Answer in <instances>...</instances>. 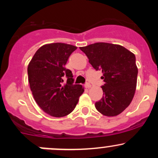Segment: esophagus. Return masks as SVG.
<instances>
[{
  "label": "esophagus",
  "instance_id": "1",
  "mask_svg": "<svg viewBox=\"0 0 158 158\" xmlns=\"http://www.w3.org/2000/svg\"><path fill=\"white\" fill-rule=\"evenodd\" d=\"M85 87L86 89H90L91 87H92V85H91V84L89 83V82H86V83L85 84Z\"/></svg>",
  "mask_w": 158,
  "mask_h": 158
}]
</instances>
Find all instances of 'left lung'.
<instances>
[{"instance_id":"1","label":"left lung","mask_w":158,"mask_h":158,"mask_svg":"<svg viewBox=\"0 0 158 158\" xmlns=\"http://www.w3.org/2000/svg\"><path fill=\"white\" fill-rule=\"evenodd\" d=\"M80 49L92 67L103 73V96L95 102V108L106 116L118 115L135 95L138 76L135 54L122 46L108 43H95Z\"/></svg>"}]
</instances>
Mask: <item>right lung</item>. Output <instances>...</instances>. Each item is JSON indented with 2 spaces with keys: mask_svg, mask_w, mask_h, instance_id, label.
<instances>
[{
  "mask_svg": "<svg viewBox=\"0 0 158 158\" xmlns=\"http://www.w3.org/2000/svg\"><path fill=\"white\" fill-rule=\"evenodd\" d=\"M76 49L62 43L46 44L35 52L28 65V80L33 98L43 111L53 117L71 113L84 92L82 85L73 84L72 71L65 67Z\"/></svg>",
  "mask_w": 158,
  "mask_h": 158,
  "instance_id": "right-lung-1",
  "label": "right lung"
}]
</instances>
